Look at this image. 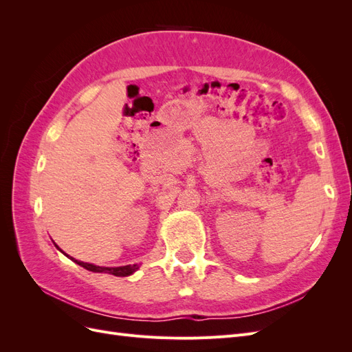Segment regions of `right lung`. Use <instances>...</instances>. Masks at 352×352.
Listing matches in <instances>:
<instances>
[{
	"mask_svg": "<svg viewBox=\"0 0 352 352\" xmlns=\"http://www.w3.org/2000/svg\"><path fill=\"white\" fill-rule=\"evenodd\" d=\"M63 254L67 255L66 252H63ZM67 257L72 261L82 265L83 269H87L89 272H94V273H109V274H113V276H119V278H126V276H131L138 269H140V265H138V264H127V265H120V267H102V265H95V264H91V263H83V261H79V260H74L73 257H70V255H67Z\"/></svg>",
	"mask_w": 352,
	"mask_h": 352,
	"instance_id": "1",
	"label": "right lung"
}]
</instances>
